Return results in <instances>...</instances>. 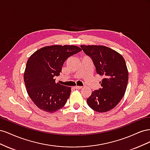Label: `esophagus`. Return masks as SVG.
Listing matches in <instances>:
<instances>
[{
	"instance_id": "esophagus-1",
	"label": "esophagus",
	"mask_w": 150,
	"mask_h": 150,
	"mask_svg": "<svg viewBox=\"0 0 150 150\" xmlns=\"http://www.w3.org/2000/svg\"><path fill=\"white\" fill-rule=\"evenodd\" d=\"M74 89H81L83 87L82 86H74Z\"/></svg>"
}]
</instances>
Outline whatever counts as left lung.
Segmentation results:
<instances>
[{
    "label": "left lung",
    "instance_id": "obj_1",
    "mask_svg": "<svg viewBox=\"0 0 150 150\" xmlns=\"http://www.w3.org/2000/svg\"><path fill=\"white\" fill-rule=\"evenodd\" d=\"M81 47L91 57L97 73L103 77L101 88L94 91L87 99L88 106L99 112L110 111L124 96L128 85L129 73L125 59L104 46L81 45Z\"/></svg>",
    "mask_w": 150,
    "mask_h": 150
}]
</instances>
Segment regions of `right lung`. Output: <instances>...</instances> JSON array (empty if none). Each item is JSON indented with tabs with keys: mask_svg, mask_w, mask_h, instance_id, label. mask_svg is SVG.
Masks as SVG:
<instances>
[{
	"mask_svg": "<svg viewBox=\"0 0 150 150\" xmlns=\"http://www.w3.org/2000/svg\"><path fill=\"white\" fill-rule=\"evenodd\" d=\"M82 51L73 45H52L38 49L29 57L24 73L26 91L40 110L54 112L69 98L71 87L55 82L68 57Z\"/></svg>",
	"mask_w": 150,
	"mask_h": 150,
	"instance_id": "add662e5",
	"label": "right lung"
}]
</instances>
